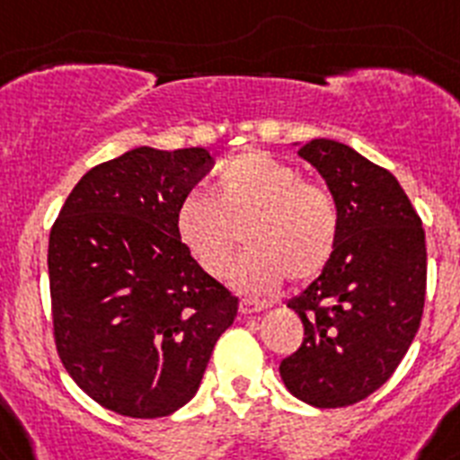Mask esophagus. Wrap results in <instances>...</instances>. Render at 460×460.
<instances>
[{"label":"esophagus","mask_w":460,"mask_h":460,"mask_svg":"<svg viewBox=\"0 0 460 460\" xmlns=\"http://www.w3.org/2000/svg\"><path fill=\"white\" fill-rule=\"evenodd\" d=\"M269 303H259V301H252V298H243L241 305H238V310H241L243 317H247V314H259L263 313V310H269Z\"/></svg>","instance_id":"34e87169"}]
</instances>
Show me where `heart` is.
<instances>
[{
	"instance_id": "heart-1",
	"label": "heart",
	"mask_w": 460,
	"mask_h": 460,
	"mask_svg": "<svg viewBox=\"0 0 460 460\" xmlns=\"http://www.w3.org/2000/svg\"><path fill=\"white\" fill-rule=\"evenodd\" d=\"M245 225L247 250L234 269L245 291L278 289L285 278L310 279L338 245V208L329 190L301 181L294 166L266 153H245L219 169L215 194L190 190L175 213V231L191 259L213 278L229 270Z\"/></svg>"
}]
</instances>
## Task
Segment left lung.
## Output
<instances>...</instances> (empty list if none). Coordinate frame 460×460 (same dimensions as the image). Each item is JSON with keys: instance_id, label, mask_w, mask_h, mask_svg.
<instances>
[{"instance_id": "8db88e82", "label": "left lung", "mask_w": 460, "mask_h": 460, "mask_svg": "<svg viewBox=\"0 0 460 460\" xmlns=\"http://www.w3.org/2000/svg\"><path fill=\"white\" fill-rule=\"evenodd\" d=\"M338 208V245L287 305L303 345L279 363L287 389L313 407H347L394 375L417 335L426 298V234L398 181L331 138L294 143Z\"/></svg>"}]
</instances>
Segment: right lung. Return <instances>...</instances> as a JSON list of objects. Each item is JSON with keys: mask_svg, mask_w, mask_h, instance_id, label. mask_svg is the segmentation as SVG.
<instances>
[{"mask_svg": "<svg viewBox=\"0 0 460 460\" xmlns=\"http://www.w3.org/2000/svg\"><path fill=\"white\" fill-rule=\"evenodd\" d=\"M210 164L206 147H134L87 171L50 229L58 354L92 401L122 417H169L190 402L238 313L175 231Z\"/></svg>", "mask_w": 460, "mask_h": 460, "instance_id": "add662e5", "label": "right lung"}]
</instances>
